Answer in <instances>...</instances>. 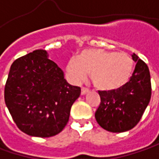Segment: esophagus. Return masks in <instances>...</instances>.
I'll list each match as a JSON object with an SVG mask.
<instances>
[{
	"label": "esophagus",
	"mask_w": 159,
	"mask_h": 159,
	"mask_svg": "<svg viewBox=\"0 0 159 159\" xmlns=\"http://www.w3.org/2000/svg\"><path fill=\"white\" fill-rule=\"evenodd\" d=\"M89 91V89H87V88H81V95H85V94H87Z\"/></svg>",
	"instance_id": "esophagus-1"
}]
</instances>
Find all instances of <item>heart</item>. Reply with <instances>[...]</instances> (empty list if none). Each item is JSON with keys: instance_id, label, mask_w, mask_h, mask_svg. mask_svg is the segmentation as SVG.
Masks as SVG:
<instances>
[{"instance_id": "heart-1", "label": "heart", "mask_w": 159, "mask_h": 159, "mask_svg": "<svg viewBox=\"0 0 159 159\" xmlns=\"http://www.w3.org/2000/svg\"><path fill=\"white\" fill-rule=\"evenodd\" d=\"M134 61L126 52L87 49L79 57L69 60L66 71L74 82H80L90 73L94 87L99 90H115L128 82L132 75Z\"/></svg>"}]
</instances>
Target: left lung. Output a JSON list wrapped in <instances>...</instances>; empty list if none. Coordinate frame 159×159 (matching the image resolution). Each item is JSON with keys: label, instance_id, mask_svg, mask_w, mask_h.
I'll list each match as a JSON object with an SVG mask.
<instances>
[{"label": "left lung", "instance_id": "obj_1", "mask_svg": "<svg viewBox=\"0 0 159 159\" xmlns=\"http://www.w3.org/2000/svg\"><path fill=\"white\" fill-rule=\"evenodd\" d=\"M135 70L123 87L110 91H98L100 105L95 117L100 126L111 132H123L135 127L151 98L150 73L147 64L135 53Z\"/></svg>", "mask_w": 159, "mask_h": 159}]
</instances>
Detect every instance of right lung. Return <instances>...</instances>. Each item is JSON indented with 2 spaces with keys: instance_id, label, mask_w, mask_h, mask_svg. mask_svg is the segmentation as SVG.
<instances>
[{
  "instance_id": "right-lung-1",
  "label": "right lung",
  "mask_w": 159,
  "mask_h": 159,
  "mask_svg": "<svg viewBox=\"0 0 159 159\" xmlns=\"http://www.w3.org/2000/svg\"><path fill=\"white\" fill-rule=\"evenodd\" d=\"M80 88L65 80L63 71L35 50L13 61L4 89V100L20 131L35 137H52L63 130Z\"/></svg>"
}]
</instances>
